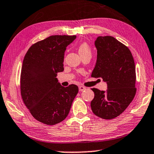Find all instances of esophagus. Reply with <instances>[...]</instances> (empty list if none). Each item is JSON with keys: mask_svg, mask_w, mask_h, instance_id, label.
Returning a JSON list of instances; mask_svg holds the SVG:
<instances>
[{"mask_svg": "<svg viewBox=\"0 0 154 154\" xmlns=\"http://www.w3.org/2000/svg\"><path fill=\"white\" fill-rule=\"evenodd\" d=\"M85 89H86V87H84V86H82V85L79 86V91H83L84 90H85Z\"/></svg>", "mask_w": 154, "mask_h": 154, "instance_id": "1", "label": "esophagus"}]
</instances>
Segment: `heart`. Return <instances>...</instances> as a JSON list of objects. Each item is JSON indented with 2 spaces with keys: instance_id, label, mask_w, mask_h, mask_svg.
Returning <instances> with one entry per match:
<instances>
[{
  "instance_id": "obj_1",
  "label": "heart",
  "mask_w": 154,
  "mask_h": 154,
  "mask_svg": "<svg viewBox=\"0 0 154 154\" xmlns=\"http://www.w3.org/2000/svg\"><path fill=\"white\" fill-rule=\"evenodd\" d=\"M79 53L81 56L85 54H91V47L87 42H82L79 45Z\"/></svg>"
}]
</instances>
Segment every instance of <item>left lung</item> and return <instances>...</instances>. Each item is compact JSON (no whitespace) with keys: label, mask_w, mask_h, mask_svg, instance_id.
Masks as SVG:
<instances>
[{"label":"left lung","mask_w":154,"mask_h":154,"mask_svg":"<svg viewBox=\"0 0 154 154\" xmlns=\"http://www.w3.org/2000/svg\"><path fill=\"white\" fill-rule=\"evenodd\" d=\"M97 60L91 77L107 83L106 91L92 88V111L110 120L125 111L136 94V70L132 53L125 45L110 36H98L95 42Z\"/></svg>","instance_id":"8db88e82"}]
</instances>
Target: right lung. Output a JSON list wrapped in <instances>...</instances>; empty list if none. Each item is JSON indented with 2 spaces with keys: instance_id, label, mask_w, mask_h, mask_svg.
I'll return each instance as SVG.
<instances>
[{
  "instance_id": "right-lung-1",
  "label": "right lung",
  "mask_w": 154,
  "mask_h": 154,
  "mask_svg": "<svg viewBox=\"0 0 154 154\" xmlns=\"http://www.w3.org/2000/svg\"><path fill=\"white\" fill-rule=\"evenodd\" d=\"M76 36L53 35L35 43L24 56L20 75V91L23 102L36 120L53 125L69 114L78 87H64L56 78L64 70L66 47Z\"/></svg>"
}]
</instances>
